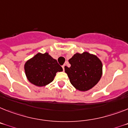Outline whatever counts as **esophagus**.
Wrapping results in <instances>:
<instances>
[{
  "label": "esophagus",
  "mask_w": 128,
  "mask_h": 128,
  "mask_svg": "<svg viewBox=\"0 0 128 128\" xmlns=\"http://www.w3.org/2000/svg\"><path fill=\"white\" fill-rule=\"evenodd\" d=\"M65 66H66V64H64V65L62 66V69H63V70L64 71V67H65Z\"/></svg>",
  "instance_id": "obj_1"
}]
</instances>
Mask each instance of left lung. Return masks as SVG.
<instances>
[{"label": "left lung", "mask_w": 128, "mask_h": 128, "mask_svg": "<svg viewBox=\"0 0 128 128\" xmlns=\"http://www.w3.org/2000/svg\"><path fill=\"white\" fill-rule=\"evenodd\" d=\"M71 66H65V72L71 84L77 90L87 91L100 80L103 74V65L100 59L89 52H77L69 59Z\"/></svg>", "instance_id": "8db88e82"}]
</instances>
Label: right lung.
Returning <instances> with one entry per match:
<instances>
[{
    "instance_id": "right-lung-1",
    "label": "right lung",
    "mask_w": 128,
    "mask_h": 128,
    "mask_svg": "<svg viewBox=\"0 0 128 128\" xmlns=\"http://www.w3.org/2000/svg\"><path fill=\"white\" fill-rule=\"evenodd\" d=\"M26 77L30 83L37 86H44L52 80L58 72H62V67L48 52H38L25 62Z\"/></svg>"
}]
</instances>
